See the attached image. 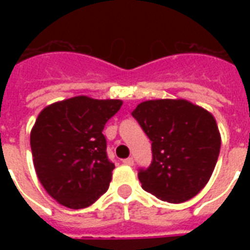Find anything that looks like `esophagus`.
<instances>
[{"label":"esophagus","mask_w":250,"mask_h":250,"mask_svg":"<svg viewBox=\"0 0 250 250\" xmlns=\"http://www.w3.org/2000/svg\"><path fill=\"white\" fill-rule=\"evenodd\" d=\"M123 163L127 165V166H132V165H134V158L132 157L125 158V159H123Z\"/></svg>","instance_id":"obj_1"}]
</instances>
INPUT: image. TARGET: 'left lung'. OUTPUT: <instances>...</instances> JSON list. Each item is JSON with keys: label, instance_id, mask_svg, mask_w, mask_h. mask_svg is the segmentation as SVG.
I'll list each match as a JSON object with an SVG mask.
<instances>
[{"label": "left lung", "instance_id": "left-lung-1", "mask_svg": "<svg viewBox=\"0 0 250 250\" xmlns=\"http://www.w3.org/2000/svg\"><path fill=\"white\" fill-rule=\"evenodd\" d=\"M132 116L152 142L151 165L138 173L142 188L170 204L197 195L209 182L220 155L214 116L185 99L142 102Z\"/></svg>", "mask_w": 250, "mask_h": 250}]
</instances>
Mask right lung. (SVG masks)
Masks as SVG:
<instances>
[{
	"mask_svg": "<svg viewBox=\"0 0 250 250\" xmlns=\"http://www.w3.org/2000/svg\"><path fill=\"white\" fill-rule=\"evenodd\" d=\"M122 104L82 95L49 104L37 116L30 131L36 174L62 206L84 209L107 191L115 165L103 130Z\"/></svg>",
	"mask_w": 250,
	"mask_h": 250,
	"instance_id": "add662e5",
	"label": "right lung"
}]
</instances>
